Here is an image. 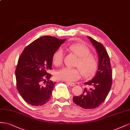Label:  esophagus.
I'll list each match as a JSON object with an SVG mask.
<instances>
[{"label": "esophagus", "instance_id": "1", "mask_svg": "<svg viewBox=\"0 0 130 130\" xmlns=\"http://www.w3.org/2000/svg\"><path fill=\"white\" fill-rule=\"evenodd\" d=\"M66 84H67L68 85H69V86H70V87H73V86H75V85L74 83H69V82H67V83H66Z\"/></svg>", "mask_w": 130, "mask_h": 130}]
</instances>
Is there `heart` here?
Here are the masks:
<instances>
[{"instance_id": "heart-1", "label": "heart", "mask_w": 130, "mask_h": 130, "mask_svg": "<svg viewBox=\"0 0 130 130\" xmlns=\"http://www.w3.org/2000/svg\"><path fill=\"white\" fill-rule=\"evenodd\" d=\"M69 50L78 57L76 66L78 69L65 68L60 69L55 73V78L58 79L74 82L81 77V72L84 76L89 77L93 75L97 68V61L95 58L90 54L89 47L82 43H73L69 46ZM63 52L59 48L53 55V62L56 66H60L63 61Z\"/></svg>"}]
</instances>
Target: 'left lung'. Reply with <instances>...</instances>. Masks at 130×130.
Returning a JSON list of instances; mask_svg holds the SVG:
<instances>
[{
  "label": "left lung",
  "mask_w": 130,
  "mask_h": 130,
  "mask_svg": "<svg viewBox=\"0 0 130 130\" xmlns=\"http://www.w3.org/2000/svg\"><path fill=\"white\" fill-rule=\"evenodd\" d=\"M88 38L95 47L99 57V65L97 72L91 80L84 84L91 87L89 89L84 88L83 93L78 96H73V100L77 106L84 109H93L104 102L108 95L112 83V71L108 54L101 43L91 37Z\"/></svg>",
  "instance_id": "obj_1"
}]
</instances>
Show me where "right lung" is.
Returning <instances> with one entry per match:
<instances>
[{
	"label": "right lung",
	"mask_w": 130,
	"mask_h": 130,
	"mask_svg": "<svg viewBox=\"0 0 130 130\" xmlns=\"http://www.w3.org/2000/svg\"><path fill=\"white\" fill-rule=\"evenodd\" d=\"M65 40L42 36L26 47L18 59L15 71L17 88L29 104L42 106L51 99L55 82L50 80L51 75L48 71L52 69L54 53Z\"/></svg>",
	"instance_id": "obj_1"
}]
</instances>
